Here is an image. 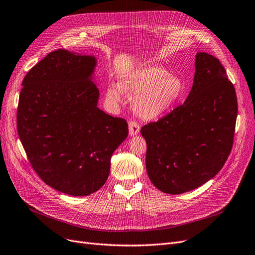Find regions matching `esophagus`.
I'll return each instance as SVG.
<instances>
[{
    "instance_id": "1",
    "label": "esophagus",
    "mask_w": 255,
    "mask_h": 255,
    "mask_svg": "<svg viewBox=\"0 0 255 255\" xmlns=\"http://www.w3.org/2000/svg\"><path fill=\"white\" fill-rule=\"evenodd\" d=\"M128 129H129V135L130 136H135L139 133L140 130V126L136 120H130L128 124Z\"/></svg>"
}]
</instances>
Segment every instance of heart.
I'll list each match as a JSON object with an SVG mask.
<instances>
[{
  "label": "heart",
  "instance_id": "heart-1",
  "mask_svg": "<svg viewBox=\"0 0 255 255\" xmlns=\"http://www.w3.org/2000/svg\"><path fill=\"white\" fill-rule=\"evenodd\" d=\"M121 88L115 84L108 87V97L118 101L122 90L129 95H137L135 109L144 118H156L164 114L183 92L182 80L158 66H146L133 71L120 80Z\"/></svg>",
  "mask_w": 255,
  "mask_h": 255
}]
</instances>
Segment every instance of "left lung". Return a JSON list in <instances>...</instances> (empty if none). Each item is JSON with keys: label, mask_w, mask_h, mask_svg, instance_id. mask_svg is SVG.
Listing matches in <instances>:
<instances>
[{"label": "left lung", "mask_w": 255, "mask_h": 255, "mask_svg": "<svg viewBox=\"0 0 255 255\" xmlns=\"http://www.w3.org/2000/svg\"><path fill=\"white\" fill-rule=\"evenodd\" d=\"M237 116V93L226 70L217 57L199 52L185 103L141 128L152 184L180 195L215 177L232 149Z\"/></svg>", "instance_id": "1"}]
</instances>
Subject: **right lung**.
I'll return each mask as SVG.
<instances>
[{"label": "right lung", "mask_w": 255, "mask_h": 255, "mask_svg": "<svg viewBox=\"0 0 255 255\" xmlns=\"http://www.w3.org/2000/svg\"><path fill=\"white\" fill-rule=\"evenodd\" d=\"M95 65L94 56L52 51L25 75L17 105V134L32 168L75 197L105 185L112 154L128 134L125 119L97 108Z\"/></svg>", "instance_id": "add662e5"}]
</instances>
